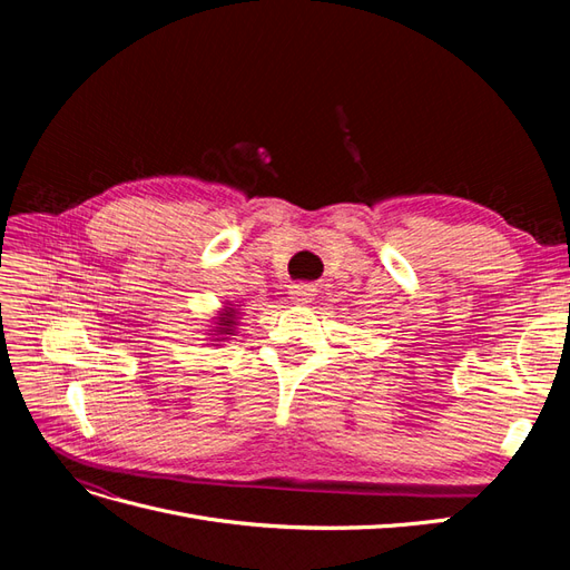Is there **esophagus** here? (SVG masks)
I'll return each instance as SVG.
<instances>
[{
	"instance_id": "1",
	"label": "esophagus",
	"mask_w": 570,
	"mask_h": 570,
	"mask_svg": "<svg viewBox=\"0 0 570 570\" xmlns=\"http://www.w3.org/2000/svg\"><path fill=\"white\" fill-rule=\"evenodd\" d=\"M314 287L312 285H292L289 287V297L295 299V302H308L314 297Z\"/></svg>"
}]
</instances>
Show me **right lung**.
<instances>
[{"label":"right lung","instance_id":"right-lung-1","mask_svg":"<svg viewBox=\"0 0 570 570\" xmlns=\"http://www.w3.org/2000/svg\"><path fill=\"white\" fill-rule=\"evenodd\" d=\"M237 306L239 304L223 306L220 312L214 316V325H212V331H209V340L212 342H226V340H230V335H235L237 316H239Z\"/></svg>","mask_w":570,"mask_h":570}]
</instances>
